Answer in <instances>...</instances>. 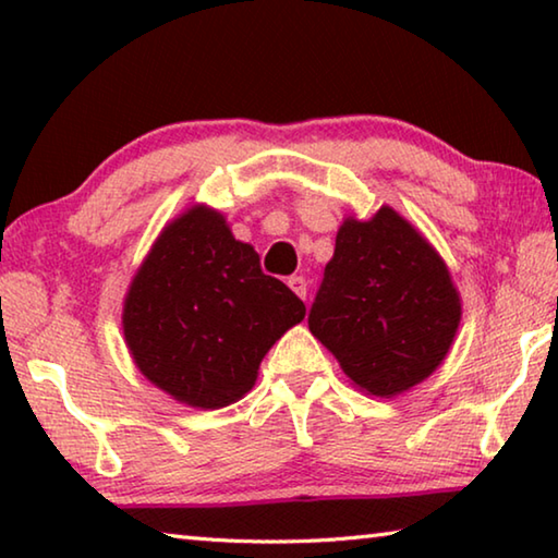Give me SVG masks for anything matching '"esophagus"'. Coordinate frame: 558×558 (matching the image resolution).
<instances>
[{
	"mask_svg": "<svg viewBox=\"0 0 558 558\" xmlns=\"http://www.w3.org/2000/svg\"><path fill=\"white\" fill-rule=\"evenodd\" d=\"M288 286H290V290H292V292H295L298 298H302V300L307 298V282H305V278L292 276V278L288 280Z\"/></svg>",
	"mask_w": 558,
	"mask_h": 558,
	"instance_id": "esophagus-1",
	"label": "esophagus"
}]
</instances>
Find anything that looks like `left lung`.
I'll use <instances>...</instances> for the list:
<instances>
[{
	"mask_svg": "<svg viewBox=\"0 0 558 558\" xmlns=\"http://www.w3.org/2000/svg\"><path fill=\"white\" fill-rule=\"evenodd\" d=\"M462 300L430 241L381 206L337 231L310 332L359 391L393 399L438 369L456 342Z\"/></svg>",
	"mask_w": 558,
	"mask_h": 558,
	"instance_id": "left-lung-1",
	"label": "left lung"
}]
</instances>
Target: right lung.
<instances>
[{"label":"right lung","mask_w":558,"mask_h":558,"mask_svg":"<svg viewBox=\"0 0 558 558\" xmlns=\"http://www.w3.org/2000/svg\"><path fill=\"white\" fill-rule=\"evenodd\" d=\"M305 319L221 211L189 206L157 235L122 300V335L149 384L192 409L241 401L263 356Z\"/></svg>","instance_id":"right-lung-1"}]
</instances>
